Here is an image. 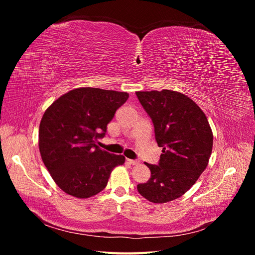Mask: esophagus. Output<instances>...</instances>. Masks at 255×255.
Instances as JSON below:
<instances>
[{
  "label": "esophagus",
  "mask_w": 255,
  "mask_h": 255,
  "mask_svg": "<svg viewBox=\"0 0 255 255\" xmlns=\"http://www.w3.org/2000/svg\"><path fill=\"white\" fill-rule=\"evenodd\" d=\"M128 161L130 165H138V164H139V160H138V159H128Z\"/></svg>",
  "instance_id": "esophagus-1"
}]
</instances>
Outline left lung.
<instances>
[{
	"instance_id": "obj_1",
	"label": "left lung",
	"mask_w": 255,
	"mask_h": 255,
	"mask_svg": "<svg viewBox=\"0 0 255 255\" xmlns=\"http://www.w3.org/2000/svg\"><path fill=\"white\" fill-rule=\"evenodd\" d=\"M136 96L163 148L157 165L145 163L151 177L138 184L137 190L153 203L172 201L183 196L207 167L213 149L210 123L191 99L177 91H138Z\"/></svg>"
}]
</instances>
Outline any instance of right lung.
Masks as SVG:
<instances>
[{
    "label": "right lung",
    "instance_id": "obj_1",
    "mask_svg": "<svg viewBox=\"0 0 255 255\" xmlns=\"http://www.w3.org/2000/svg\"><path fill=\"white\" fill-rule=\"evenodd\" d=\"M128 98L127 92L78 88L58 98L43 114L39 150L44 166L66 194L89 198L103 190L113 169L125 156L96 144Z\"/></svg>",
    "mask_w": 255,
    "mask_h": 255
}]
</instances>
